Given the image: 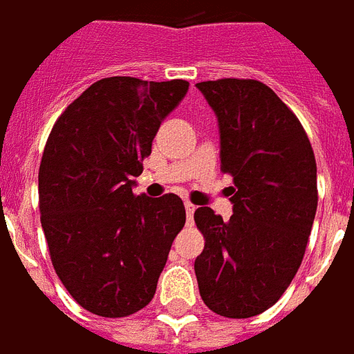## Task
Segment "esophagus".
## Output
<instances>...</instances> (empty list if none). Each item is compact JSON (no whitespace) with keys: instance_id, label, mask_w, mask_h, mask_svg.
I'll list each match as a JSON object with an SVG mask.
<instances>
[{"instance_id":"34e87169","label":"esophagus","mask_w":354,"mask_h":354,"mask_svg":"<svg viewBox=\"0 0 354 354\" xmlns=\"http://www.w3.org/2000/svg\"><path fill=\"white\" fill-rule=\"evenodd\" d=\"M185 208H186V217H188V223L192 225V221H194V214H195V205H192V203H188V201H186Z\"/></svg>"}]
</instances>
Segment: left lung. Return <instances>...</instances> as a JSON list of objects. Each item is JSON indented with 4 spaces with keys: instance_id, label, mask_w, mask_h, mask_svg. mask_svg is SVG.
<instances>
[{
    "instance_id": "left-lung-1",
    "label": "left lung",
    "mask_w": 354,
    "mask_h": 354,
    "mask_svg": "<svg viewBox=\"0 0 354 354\" xmlns=\"http://www.w3.org/2000/svg\"><path fill=\"white\" fill-rule=\"evenodd\" d=\"M197 87L219 120L234 214L223 221L208 206L195 210L205 237L195 276L208 309L250 318L281 298L301 265L318 206L315 151L298 117L263 82L221 78Z\"/></svg>"
}]
</instances>
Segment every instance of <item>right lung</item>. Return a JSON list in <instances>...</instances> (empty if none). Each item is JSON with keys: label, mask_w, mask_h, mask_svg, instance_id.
Segmentation results:
<instances>
[{"label": "right lung", "mask_w": 354, "mask_h": 354, "mask_svg": "<svg viewBox=\"0 0 354 354\" xmlns=\"http://www.w3.org/2000/svg\"><path fill=\"white\" fill-rule=\"evenodd\" d=\"M188 86L102 78L50 129L38 174L39 219L58 278L93 315L124 318L146 307L185 226L179 195H135L133 177Z\"/></svg>", "instance_id": "add662e5"}]
</instances>
